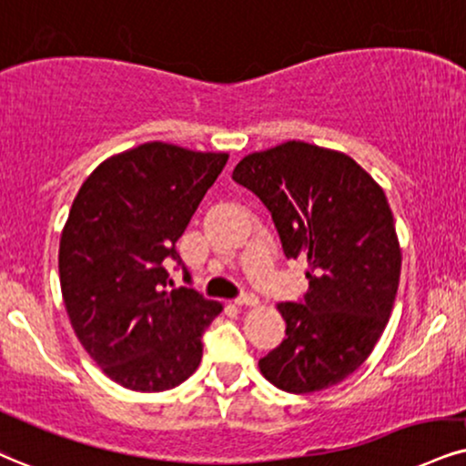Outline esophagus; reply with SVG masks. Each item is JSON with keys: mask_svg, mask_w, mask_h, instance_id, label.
I'll use <instances>...</instances> for the list:
<instances>
[{"mask_svg": "<svg viewBox=\"0 0 466 466\" xmlns=\"http://www.w3.org/2000/svg\"><path fill=\"white\" fill-rule=\"evenodd\" d=\"M238 307H259V298H257L255 294H244L239 298H235L233 300Z\"/></svg>", "mask_w": 466, "mask_h": 466, "instance_id": "1", "label": "esophagus"}]
</instances>
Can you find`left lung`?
I'll list each match as a JSON object with an SVG mask.
<instances>
[{"label":"left lung","instance_id":"8db88e82","mask_svg":"<svg viewBox=\"0 0 466 466\" xmlns=\"http://www.w3.org/2000/svg\"><path fill=\"white\" fill-rule=\"evenodd\" d=\"M233 179L272 211L287 259H307L304 302H279L287 337L259 360L287 393L335 387L387 329L401 248L378 181L341 151L289 140L246 155Z\"/></svg>","mask_w":466,"mask_h":466}]
</instances>
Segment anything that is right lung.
Listing matches in <instances>:
<instances>
[{"label":"right lung","mask_w":466,"mask_h":466,"mask_svg":"<svg viewBox=\"0 0 466 466\" xmlns=\"http://www.w3.org/2000/svg\"><path fill=\"white\" fill-rule=\"evenodd\" d=\"M228 153L145 142L86 177L60 235V287L68 319L110 380L168 391L203 359L200 337L222 302L166 289V261L214 186Z\"/></svg>","instance_id":"right-lung-1"}]
</instances>
